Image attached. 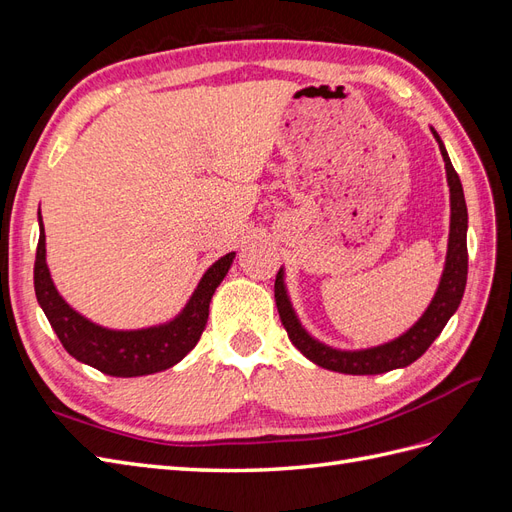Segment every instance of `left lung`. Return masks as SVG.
Here are the masks:
<instances>
[{
    "label": "left lung",
    "instance_id": "obj_1",
    "mask_svg": "<svg viewBox=\"0 0 512 512\" xmlns=\"http://www.w3.org/2000/svg\"><path fill=\"white\" fill-rule=\"evenodd\" d=\"M433 136H436V141L440 145L448 185H451V237H448L446 267H444L442 282L436 297H433L423 318L418 320L406 335H401L391 344L359 350V352H342V350L322 346L301 329L297 316H294L290 301L286 297L282 271L275 277L277 312H280V318L290 337V342L294 344V348H299L309 361H314L324 369L339 371V374H352V376H374L397 367H406L414 363L418 356L425 354V350L433 344V339L442 333L448 318L455 314V309L461 303L463 290H466V282H468V241H466L468 207H466V198H463L459 175L451 164V158H448L444 143L440 141L436 130H433Z\"/></svg>",
    "mask_w": 512,
    "mask_h": 512
}]
</instances>
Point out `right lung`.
Masks as SVG:
<instances>
[{
    "instance_id": "right-lung-1",
    "label": "right lung",
    "mask_w": 512,
    "mask_h": 512,
    "mask_svg": "<svg viewBox=\"0 0 512 512\" xmlns=\"http://www.w3.org/2000/svg\"><path fill=\"white\" fill-rule=\"evenodd\" d=\"M235 252L226 254L203 275L183 312L162 327L143 331H108L89 322L59 297L46 267L44 226L40 218V239L34 262L36 299L49 318L53 331L76 361L96 367L102 374L117 378H134L156 374L173 367L188 354L205 331L209 318V303L215 288L228 273Z\"/></svg>"
}]
</instances>
